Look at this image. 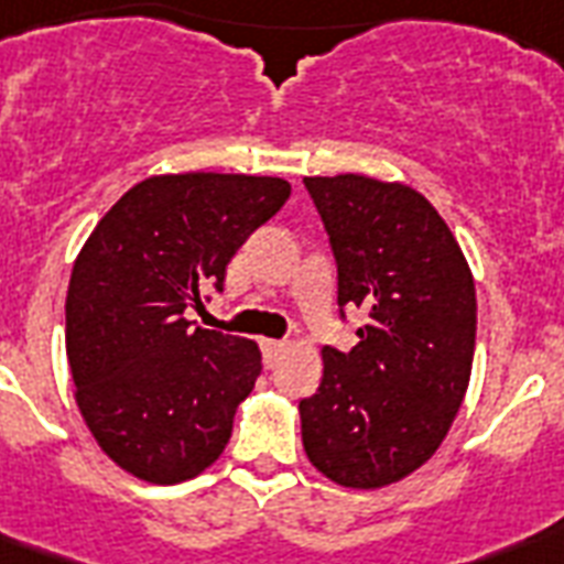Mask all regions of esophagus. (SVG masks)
I'll use <instances>...</instances> for the list:
<instances>
[{
  "instance_id": "34e87169",
  "label": "esophagus",
  "mask_w": 564,
  "mask_h": 564,
  "mask_svg": "<svg viewBox=\"0 0 564 564\" xmlns=\"http://www.w3.org/2000/svg\"><path fill=\"white\" fill-rule=\"evenodd\" d=\"M285 350H288L285 341H264V356H268L270 361H276Z\"/></svg>"
}]
</instances>
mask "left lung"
Returning <instances> with one entry per match:
<instances>
[{
    "mask_svg": "<svg viewBox=\"0 0 564 564\" xmlns=\"http://www.w3.org/2000/svg\"><path fill=\"white\" fill-rule=\"evenodd\" d=\"M338 264V308H361L350 352L323 347L300 400L303 447L323 477L382 488L417 470L462 409L477 344V291L432 203L400 182L305 176Z\"/></svg>",
    "mask_w": 564,
    "mask_h": 564,
    "instance_id": "1",
    "label": "left lung"
}]
</instances>
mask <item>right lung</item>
<instances>
[{
  "mask_svg": "<svg viewBox=\"0 0 564 564\" xmlns=\"http://www.w3.org/2000/svg\"><path fill=\"white\" fill-rule=\"evenodd\" d=\"M276 176L178 173L129 187L96 223L67 288L78 412L105 456L173 486L203 474L261 373L259 347L187 321L205 288L285 205Z\"/></svg>",
  "mask_w": 564,
  "mask_h": 564,
  "instance_id": "1",
  "label": "right lung"
}]
</instances>
